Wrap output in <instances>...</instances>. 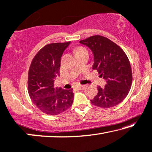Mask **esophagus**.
<instances>
[{
    "mask_svg": "<svg viewBox=\"0 0 152 152\" xmlns=\"http://www.w3.org/2000/svg\"><path fill=\"white\" fill-rule=\"evenodd\" d=\"M85 87H86L85 85H78V87H77V88H78V89H80V90H83V89H85Z\"/></svg>",
    "mask_w": 152,
    "mask_h": 152,
    "instance_id": "1",
    "label": "esophagus"
}]
</instances>
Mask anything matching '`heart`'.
Listing matches in <instances>:
<instances>
[{
    "instance_id": "b5f03b06",
    "label": "heart",
    "mask_w": 152,
    "mask_h": 152,
    "mask_svg": "<svg viewBox=\"0 0 152 152\" xmlns=\"http://www.w3.org/2000/svg\"><path fill=\"white\" fill-rule=\"evenodd\" d=\"M83 51H86V50L84 48L79 47V48H78L76 50V54L79 53H81V52H83Z\"/></svg>"
}]
</instances>
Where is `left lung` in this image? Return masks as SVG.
I'll list each match as a JSON object with an SVG mask.
<instances>
[{"instance_id": "8db88e82", "label": "left lung", "mask_w": 152, "mask_h": 152, "mask_svg": "<svg viewBox=\"0 0 152 152\" xmlns=\"http://www.w3.org/2000/svg\"><path fill=\"white\" fill-rule=\"evenodd\" d=\"M80 43L91 50L92 68L106 82L104 87H98V94L91 102L105 108L119 104L128 94L132 85V69L126 54L115 43L101 35L91 36Z\"/></svg>"}]
</instances>
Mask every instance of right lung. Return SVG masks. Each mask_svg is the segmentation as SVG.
<instances>
[{
	"label": "right lung",
	"instance_id": "add662e5",
	"mask_svg": "<svg viewBox=\"0 0 152 152\" xmlns=\"http://www.w3.org/2000/svg\"><path fill=\"white\" fill-rule=\"evenodd\" d=\"M70 42L54 43L43 47L33 58L28 71V91L36 106L47 115H56L73 104V89L54 87L59 76L61 58Z\"/></svg>",
	"mask_w": 152,
	"mask_h": 152
}]
</instances>
